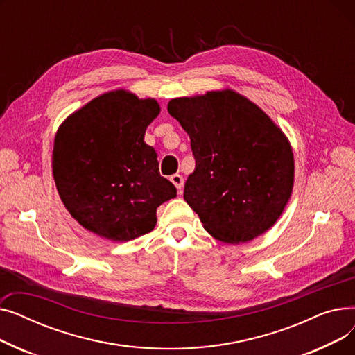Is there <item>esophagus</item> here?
<instances>
[{
  "mask_svg": "<svg viewBox=\"0 0 355 355\" xmlns=\"http://www.w3.org/2000/svg\"><path fill=\"white\" fill-rule=\"evenodd\" d=\"M170 180L173 181V184L175 185V187L178 189V191L181 193V189H182V185H184V178H182V175H180V174H174V175H171V177H170Z\"/></svg>",
  "mask_w": 355,
  "mask_h": 355,
  "instance_id": "esophagus-1",
  "label": "esophagus"
}]
</instances>
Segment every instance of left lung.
Wrapping results in <instances>:
<instances>
[{
	"label": "left lung",
	"instance_id": "left-lung-1",
	"mask_svg": "<svg viewBox=\"0 0 355 355\" xmlns=\"http://www.w3.org/2000/svg\"><path fill=\"white\" fill-rule=\"evenodd\" d=\"M168 112L190 137L184 200L211 236L239 245L265 233L293 187L292 148L265 112L233 90L177 98Z\"/></svg>",
	"mask_w": 355,
	"mask_h": 355
}]
</instances>
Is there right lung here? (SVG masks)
<instances>
[{
  "instance_id": "1",
  "label": "right lung",
  "mask_w": 355,
  "mask_h": 355,
  "mask_svg": "<svg viewBox=\"0 0 355 355\" xmlns=\"http://www.w3.org/2000/svg\"><path fill=\"white\" fill-rule=\"evenodd\" d=\"M159 114L154 99L115 90L74 112L59 128L53 148L55 187L80 225L110 240L151 232L157 209L177 197L159 174L157 153L144 142Z\"/></svg>"
}]
</instances>
